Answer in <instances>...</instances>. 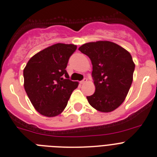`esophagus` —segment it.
<instances>
[{"label":"esophagus","instance_id":"1","mask_svg":"<svg viewBox=\"0 0 157 157\" xmlns=\"http://www.w3.org/2000/svg\"><path fill=\"white\" fill-rule=\"evenodd\" d=\"M86 82H87V79L84 78L83 80H81V81H80V83H81V84H85Z\"/></svg>","mask_w":157,"mask_h":157}]
</instances>
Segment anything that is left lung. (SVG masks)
<instances>
[{
  "label": "left lung",
  "instance_id": "left-lung-1",
  "mask_svg": "<svg viewBox=\"0 0 157 157\" xmlns=\"http://www.w3.org/2000/svg\"><path fill=\"white\" fill-rule=\"evenodd\" d=\"M79 51L90 59L95 92L86 97L97 110L109 113L125 100L133 82L135 64L130 53L113 42L100 40L84 44Z\"/></svg>",
  "mask_w": 157,
  "mask_h": 157
}]
</instances>
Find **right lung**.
<instances>
[{
    "mask_svg": "<svg viewBox=\"0 0 157 157\" xmlns=\"http://www.w3.org/2000/svg\"><path fill=\"white\" fill-rule=\"evenodd\" d=\"M74 44H56L33 55L24 69V89L33 107L41 115L61 113L78 82L69 80L65 69Z\"/></svg>",
    "mask_w": 157,
    "mask_h": 157,
    "instance_id": "1",
    "label": "right lung"
}]
</instances>
